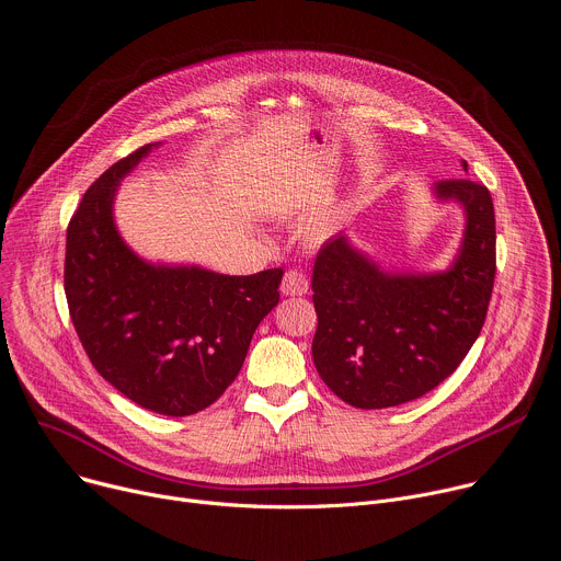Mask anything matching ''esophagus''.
<instances>
[{
  "label": "esophagus",
  "instance_id": "obj_1",
  "mask_svg": "<svg viewBox=\"0 0 561 561\" xmlns=\"http://www.w3.org/2000/svg\"><path fill=\"white\" fill-rule=\"evenodd\" d=\"M309 290V279L299 271H286L282 279V293L284 295H307Z\"/></svg>",
  "mask_w": 561,
  "mask_h": 561
}]
</instances>
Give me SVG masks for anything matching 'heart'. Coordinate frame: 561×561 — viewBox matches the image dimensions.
I'll use <instances>...</instances> for the list:
<instances>
[{
	"mask_svg": "<svg viewBox=\"0 0 561 561\" xmlns=\"http://www.w3.org/2000/svg\"><path fill=\"white\" fill-rule=\"evenodd\" d=\"M313 228H318V221H316V224H313Z\"/></svg>",
	"mask_w": 561,
	"mask_h": 561,
	"instance_id": "b5f03b06",
	"label": "heart"
}]
</instances>
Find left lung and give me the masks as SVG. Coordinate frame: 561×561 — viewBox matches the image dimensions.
Instances as JSON below:
<instances>
[{"instance_id": "8db88e82", "label": "left lung", "mask_w": 561, "mask_h": 561, "mask_svg": "<svg viewBox=\"0 0 561 561\" xmlns=\"http://www.w3.org/2000/svg\"><path fill=\"white\" fill-rule=\"evenodd\" d=\"M436 194L461 201L468 217L449 271L385 275L344 237L329 239L316 257L313 363L327 387L358 410L425 396L463 363L483 329L496 273L490 190L445 179Z\"/></svg>"}]
</instances>
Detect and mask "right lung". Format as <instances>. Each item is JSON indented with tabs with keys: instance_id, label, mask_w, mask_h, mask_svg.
<instances>
[{
	"instance_id": "add662e5",
	"label": "right lung",
	"mask_w": 561,
	"mask_h": 561,
	"mask_svg": "<svg viewBox=\"0 0 561 561\" xmlns=\"http://www.w3.org/2000/svg\"><path fill=\"white\" fill-rule=\"evenodd\" d=\"M149 149L138 147L84 192L67 228L65 293L100 376L145 410L190 416L237 378L254 329L277 307L284 271L230 277L138 260L116 232L112 203Z\"/></svg>"
}]
</instances>
